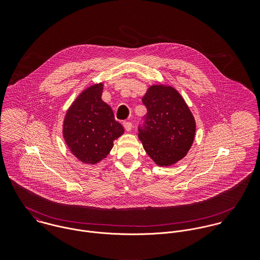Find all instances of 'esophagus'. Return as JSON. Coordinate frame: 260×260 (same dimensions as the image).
Returning <instances> with one entry per match:
<instances>
[{
  "label": "esophagus",
  "mask_w": 260,
  "mask_h": 260,
  "mask_svg": "<svg viewBox=\"0 0 260 260\" xmlns=\"http://www.w3.org/2000/svg\"><path fill=\"white\" fill-rule=\"evenodd\" d=\"M123 126H124V128H125L126 131H130V130L132 129V123L129 122V121L123 122Z\"/></svg>",
  "instance_id": "esophagus-1"
}]
</instances>
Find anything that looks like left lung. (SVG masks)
<instances>
[{"label": "left lung", "mask_w": 260, "mask_h": 260, "mask_svg": "<svg viewBox=\"0 0 260 260\" xmlns=\"http://www.w3.org/2000/svg\"><path fill=\"white\" fill-rule=\"evenodd\" d=\"M147 108L138 137L154 163L169 167L182 160L195 138L196 122L185 100L172 86L154 84L142 98Z\"/></svg>", "instance_id": "8db88e82"}]
</instances>
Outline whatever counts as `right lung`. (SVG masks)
I'll return each mask as SVG.
<instances>
[{
    "mask_svg": "<svg viewBox=\"0 0 260 260\" xmlns=\"http://www.w3.org/2000/svg\"><path fill=\"white\" fill-rule=\"evenodd\" d=\"M102 82L84 89L70 105L63 120V138L79 161L94 165L110 153L114 140L124 133L112 108L102 100Z\"/></svg>",
    "mask_w": 260,
    "mask_h": 260,
    "instance_id": "right-lung-1",
    "label": "right lung"
}]
</instances>
